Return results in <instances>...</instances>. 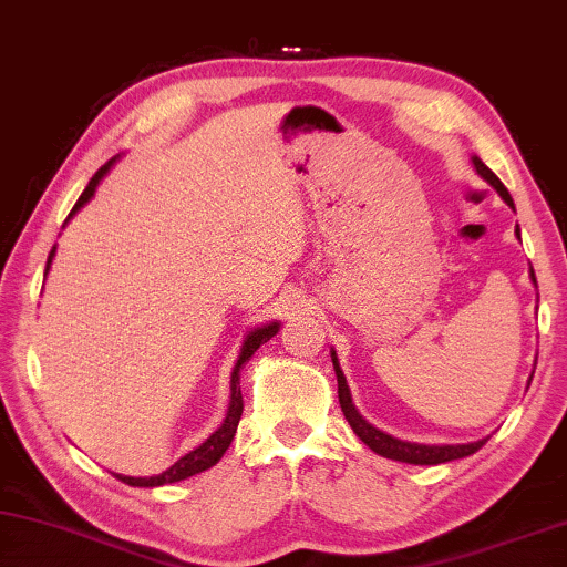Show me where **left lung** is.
I'll use <instances>...</instances> for the list:
<instances>
[{
  "label": "left lung",
  "instance_id": "left-lung-1",
  "mask_svg": "<svg viewBox=\"0 0 567 567\" xmlns=\"http://www.w3.org/2000/svg\"><path fill=\"white\" fill-rule=\"evenodd\" d=\"M473 166L475 172H478L481 178H485L498 196L503 198L505 204H508L513 212H515V204H513V196L508 194V188L503 186V182L498 176H495L488 166H485L478 156H473ZM515 236L520 238V228H515ZM530 281L538 286L535 281V271L530 268ZM331 361H333V371H336V381H339V401H341V411L346 415V421L353 429V433L359 435V439L369 445L373 453L383 455V458H391V461H401V463H413V465H439V463H449V461H458L465 458V455L475 453L478 449H483L485 443H488L491 435H485L481 441H473V443H441V445H429V443H411V441H401V439H393V435L383 433L371 425L369 421L363 419L359 413V409L353 405L351 399V389L349 383H346V375L341 371V363H339V355L331 349ZM535 373V371H533ZM533 381V375H530ZM528 381V385H530Z\"/></svg>",
  "mask_w": 567,
  "mask_h": 567
}]
</instances>
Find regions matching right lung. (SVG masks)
<instances>
[{
    "mask_svg": "<svg viewBox=\"0 0 567 567\" xmlns=\"http://www.w3.org/2000/svg\"><path fill=\"white\" fill-rule=\"evenodd\" d=\"M118 162V156L109 158V162L99 168V172L89 178L86 188L82 192V196H79V202L74 204L72 212H69L64 226L72 221V218L82 212V208L92 202L94 194H96V186L102 184V178L112 172V166ZM54 254H56V244L52 246V251H49V258H47V268H44V276L49 274V268H52V261H54ZM278 329H281V323L278 321H268L264 326H256V329H251L246 333V339L241 343V351H238V359H236V365L231 371V395H228V409H226V419L224 423L218 425V429L208 435V439L204 443H198L194 451L184 453L182 458H178L174 465H168L166 471H162L158 475H146V478H134V475H122V473H114L118 481L126 483V485H134V488H158V485H168V483H176V481H186L192 478V475L196 473H204L212 468V465H216L218 461H221V455L226 453L228 445H231L234 435H236V429H238V421H241V413H244V399H241V385H238V373H241L244 363L251 361V355L261 349V343L271 341L274 336L278 333Z\"/></svg>",
    "mask_w": 567,
    "mask_h": 567,
    "instance_id": "obj_1",
    "label": "right lung"
}]
</instances>
